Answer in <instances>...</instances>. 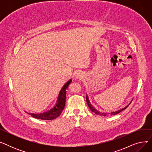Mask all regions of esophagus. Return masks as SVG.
Listing matches in <instances>:
<instances>
[{"instance_id":"obj_1","label":"esophagus","mask_w":152,"mask_h":152,"mask_svg":"<svg viewBox=\"0 0 152 152\" xmlns=\"http://www.w3.org/2000/svg\"><path fill=\"white\" fill-rule=\"evenodd\" d=\"M75 77L77 79H82L83 78V74L81 73V72H78L76 74Z\"/></svg>"}]
</instances>
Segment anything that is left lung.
<instances>
[{
    "instance_id": "1",
    "label": "left lung",
    "mask_w": 152,
    "mask_h": 152,
    "mask_svg": "<svg viewBox=\"0 0 152 152\" xmlns=\"http://www.w3.org/2000/svg\"><path fill=\"white\" fill-rule=\"evenodd\" d=\"M86 102H87V105H88L89 108L91 110V111H92L93 113H94L95 114H96V115H97L102 116H107V115H116V114H118V113H120L121 111H122L123 110H125L127 107H128V106L129 105L130 103H131V102L129 103V105H127V106H126V107H124L123 108L120 109V110H118V111H112V112H110V113H109V112H105H105H102V111H100L97 110L96 108H94V107L92 105V104H91V102H90V100H89V98L88 95H87V94H86Z\"/></svg>"
}]
</instances>
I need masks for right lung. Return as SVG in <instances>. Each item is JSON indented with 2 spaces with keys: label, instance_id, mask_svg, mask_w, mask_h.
Here are the masks:
<instances>
[{
  "label": "right lung",
  "instance_id": "add662e5",
  "mask_svg": "<svg viewBox=\"0 0 152 152\" xmlns=\"http://www.w3.org/2000/svg\"><path fill=\"white\" fill-rule=\"evenodd\" d=\"M71 81H72V79H71L65 84H64V86H63V87L61 89L59 92L57 100L55 103V105L50 110H48L44 113H27L30 115L32 117L39 119H43V120H52V119L57 118L58 116L60 115L64 108H65V102H66V89H68V87L69 86Z\"/></svg>",
  "mask_w": 152,
  "mask_h": 152
}]
</instances>
